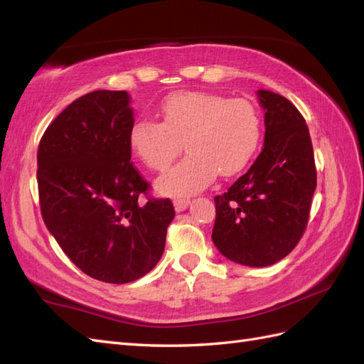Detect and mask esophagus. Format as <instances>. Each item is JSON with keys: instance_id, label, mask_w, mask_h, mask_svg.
<instances>
[{"instance_id": "1", "label": "esophagus", "mask_w": 364, "mask_h": 364, "mask_svg": "<svg viewBox=\"0 0 364 364\" xmlns=\"http://www.w3.org/2000/svg\"><path fill=\"white\" fill-rule=\"evenodd\" d=\"M173 205H175V210L176 211H184L189 205V198L186 197H176L173 198Z\"/></svg>"}]
</instances>
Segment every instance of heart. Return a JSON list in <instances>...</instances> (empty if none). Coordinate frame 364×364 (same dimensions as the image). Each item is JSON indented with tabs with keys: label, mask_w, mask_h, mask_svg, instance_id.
I'll return each instance as SVG.
<instances>
[{
	"label": "heart",
	"mask_w": 364,
	"mask_h": 364,
	"mask_svg": "<svg viewBox=\"0 0 364 364\" xmlns=\"http://www.w3.org/2000/svg\"><path fill=\"white\" fill-rule=\"evenodd\" d=\"M161 122L136 119L128 131L129 149L154 172L166 170L184 146L188 154L158 180L167 196H191L215 175L233 176L249 164L262 136L258 106L247 98L215 92L184 90L159 105Z\"/></svg>",
	"instance_id": "1"
}]
</instances>
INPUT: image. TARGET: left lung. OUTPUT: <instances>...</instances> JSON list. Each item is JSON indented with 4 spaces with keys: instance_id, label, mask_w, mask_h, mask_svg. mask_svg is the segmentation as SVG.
I'll use <instances>...</instances> for the list:
<instances>
[{
    "instance_id": "obj_1",
    "label": "left lung",
    "mask_w": 364,
    "mask_h": 364,
    "mask_svg": "<svg viewBox=\"0 0 364 364\" xmlns=\"http://www.w3.org/2000/svg\"><path fill=\"white\" fill-rule=\"evenodd\" d=\"M264 146L247 173L215 196L213 242L250 267L275 264L304 236L316 189V164L304 115L288 98L259 90Z\"/></svg>"
}]
</instances>
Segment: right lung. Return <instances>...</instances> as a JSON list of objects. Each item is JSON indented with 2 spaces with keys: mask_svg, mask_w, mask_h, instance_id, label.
I'll list each match as a JSON object with an SVG mask.
<instances>
[{
  "mask_svg": "<svg viewBox=\"0 0 364 364\" xmlns=\"http://www.w3.org/2000/svg\"><path fill=\"white\" fill-rule=\"evenodd\" d=\"M133 122L125 90L90 92L50 123L37 150L46 228L76 267L114 284L156 266L175 215L131 162Z\"/></svg>",
  "mask_w": 364,
  "mask_h": 364,
  "instance_id": "1",
  "label": "right lung"
}]
</instances>
